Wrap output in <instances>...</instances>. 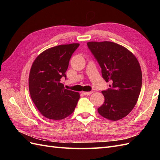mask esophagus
<instances>
[{"mask_svg":"<svg viewBox=\"0 0 160 160\" xmlns=\"http://www.w3.org/2000/svg\"><path fill=\"white\" fill-rule=\"evenodd\" d=\"M82 93H83V95H91V94L93 93V91H89V92H85V91H83V92H82Z\"/></svg>","mask_w":160,"mask_h":160,"instance_id":"esophagus-1","label":"esophagus"}]
</instances>
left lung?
<instances>
[{
    "mask_svg": "<svg viewBox=\"0 0 160 160\" xmlns=\"http://www.w3.org/2000/svg\"><path fill=\"white\" fill-rule=\"evenodd\" d=\"M88 46L101 67L103 78L111 83L109 88L101 92L105 101L98 112L111 121L122 119L135 107L142 89V74L137 58L113 42L92 41Z\"/></svg>",
    "mask_w": 160,
    "mask_h": 160,
    "instance_id": "obj_1",
    "label": "left lung"
}]
</instances>
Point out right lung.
Wrapping results in <instances>:
<instances>
[{
    "label": "right lung",
    "mask_w": 160,
    "mask_h": 160,
    "mask_svg": "<svg viewBox=\"0 0 160 160\" xmlns=\"http://www.w3.org/2000/svg\"><path fill=\"white\" fill-rule=\"evenodd\" d=\"M79 43L51 47L41 52L34 61L28 77L31 99L45 118L62 119L70 115L80 98L77 92L66 89L61 83L72 53Z\"/></svg>",
    "instance_id": "1"
}]
</instances>
